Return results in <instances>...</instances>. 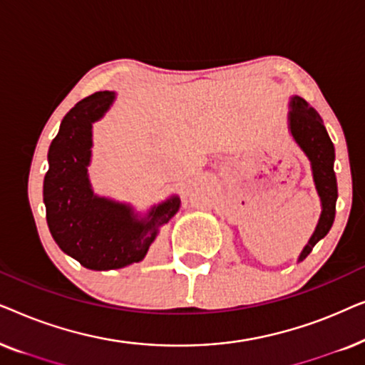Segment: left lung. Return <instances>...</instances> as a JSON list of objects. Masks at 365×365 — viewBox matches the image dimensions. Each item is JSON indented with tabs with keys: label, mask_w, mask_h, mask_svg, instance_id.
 <instances>
[{
	"label": "left lung",
	"mask_w": 365,
	"mask_h": 365,
	"mask_svg": "<svg viewBox=\"0 0 365 365\" xmlns=\"http://www.w3.org/2000/svg\"><path fill=\"white\" fill-rule=\"evenodd\" d=\"M289 131H291L294 141L302 149L312 168V178L316 184L317 194L321 197L322 212L319 217L316 231L309 239L306 247L302 249L299 262L304 261L312 247L332 227L334 217H336V201H337V179L334 173V144L329 138L321 116L312 106H309L306 99L294 96L289 103Z\"/></svg>",
	"instance_id": "8db88e82"
}]
</instances>
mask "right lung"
Masks as SVG:
<instances>
[{
  "mask_svg": "<svg viewBox=\"0 0 365 365\" xmlns=\"http://www.w3.org/2000/svg\"><path fill=\"white\" fill-rule=\"evenodd\" d=\"M116 94L99 91L84 98L63 118L48 151L43 201L49 232L63 252L93 271L121 269L143 261L149 246L179 211L173 196L139 219L129 204L99 197L88 178L93 123L101 119Z\"/></svg>",
  "mask_w": 365,
  "mask_h": 365,
  "instance_id": "add662e5",
  "label": "right lung"
}]
</instances>
